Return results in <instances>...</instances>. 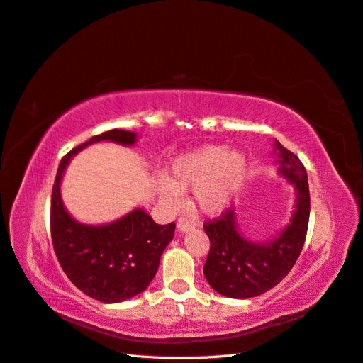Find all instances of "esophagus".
<instances>
[{
    "instance_id": "esophagus-1",
    "label": "esophagus",
    "mask_w": 363,
    "mask_h": 363,
    "mask_svg": "<svg viewBox=\"0 0 363 363\" xmlns=\"http://www.w3.org/2000/svg\"><path fill=\"white\" fill-rule=\"evenodd\" d=\"M176 225H178V230L182 231V233L190 231V230H193V228H194V222L187 219V217H184V216L179 217L178 222H176Z\"/></svg>"
}]
</instances>
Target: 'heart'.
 Listing matches in <instances>:
<instances>
[{"label": "heart", "instance_id": "1", "mask_svg": "<svg viewBox=\"0 0 363 363\" xmlns=\"http://www.w3.org/2000/svg\"><path fill=\"white\" fill-rule=\"evenodd\" d=\"M246 158L239 150L223 146H205L176 158L161 182L160 191L170 205L179 203L181 191L194 189V201L205 214H219L240 187Z\"/></svg>", "mask_w": 363, "mask_h": 363}]
</instances>
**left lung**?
<instances>
[{
  "label": "left lung",
  "mask_w": 363,
  "mask_h": 363,
  "mask_svg": "<svg viewBox=\"0 0 363 363\" xmlns=\"http://www.w3.org/2000/svg\"><path fill=\"white\" fill-rule=\"evenodd\" d=\"M275 147L279 173L296 190L295 211L286 230L267 243L250 242L237 231L231 208L203 223L210 239L203 274L214 291L228 298L245 299L267 292L291 272L303 251L310 216L307 172L296 155L281 143L275 141Z\"/></svg>",
  "instance_id": "8db88e82"
}]
</instances>
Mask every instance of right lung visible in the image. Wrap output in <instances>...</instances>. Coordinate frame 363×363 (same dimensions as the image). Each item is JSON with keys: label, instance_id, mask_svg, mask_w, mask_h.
Here are the masks:
<instances>
[{"label": "right lung", "instance_id": "add662e5", "mask_svg": "<svg viewBox=\"0 0 363 363\" xmlns=\"http://www.w3.org/2000/svg\"><path fill=\"white\" fill-rule=\"evenodd\" d=\"M103 140L130 146L137 135L112 129L89 138L62 158L51 193L50 230L56 257L69 281L101 303H121L149 286L176 225H158L143 210H133L100 226L79 223L67 213L60 199L62 174L72 155Z\"/></svg>", "mask_w": 363, "mask_h": 363}]
</instances>
